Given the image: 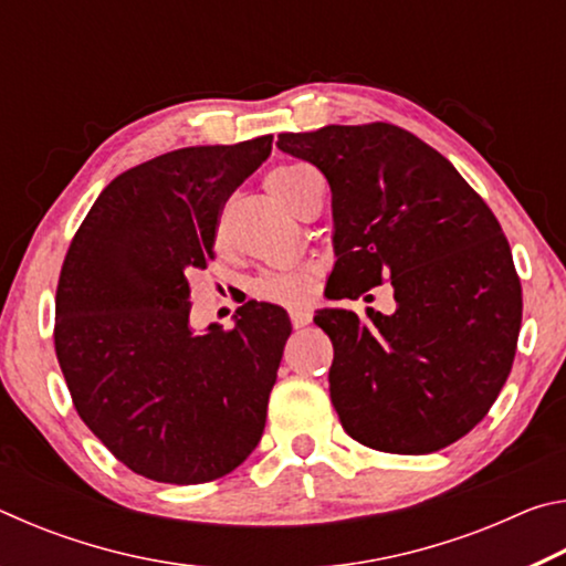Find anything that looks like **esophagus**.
Instances as JSON below:
<instances>
[{"instance_id":"obj_1","label":"esophagus","mask_w":566,"mask_h":566,"mask_svg":"<svg viewBox=\"0 0 566 566\" xmlns=\"http://www.w3.org/2000/svg\"><path fill=\"white\" fill-rule=\"evenodd\" d=\"M290 317H292L294 329H302L312 322V312H310V306L296 304V306H290Z\"/></svg>"}]
</instances>
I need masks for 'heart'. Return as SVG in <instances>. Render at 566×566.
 Here are the masks:
<instances>
[{
	"instance_id": "1",
	"label": "heart",
	"mask_w": 566,
	"mask_h": 566,
	"mask_svg": "<svg viewBox=\"0 0 566 566\" xmlns=\"http://www.w3.org/2000/svg\"><path fill=\"white\" fill-rule=\"evenodd\" d=\"M310 169L306 165H282L274 167L266 177V185L274 191L276 197H282L286 205L294 197L296 187H300V179L304 171ZM312 286V272L310 270H282V272H264L256 276L254 292L266 302L276 304H294L306 296Z\"/></svg>"
}]
</instances>
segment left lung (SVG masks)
<instances>
[{
    "mask_svg": "<svg viewBox=\"0 0 566 566\" xmlns=\"http://www.w3.org/2000/svg\"><path fill=\"white\" fill-rule=\"evenodd\" d=\"M276 147L329 181L332 300L391 282L395 314L317 312L329 397L359 444L429 454L486 417L512 371L522 284L482 197L437 149L387 122L280 134Z\"/></svg>",
    "mask_w": 566,
    "mask_h": 566,
    "instance_id": "obj_1",
    "label": "left lung"
}]
</instances>
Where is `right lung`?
<instances>
[{
  "mask_svg": "<svg viewBox=\"0 0 566 566\" xmlns=\"http://www.w3.org/2000/svg\"><path fill=\"white\" fill-rule=\"evenodd\" d=\"M270 151L266 134L132 167L66 249L54 349L72 405L122 464L155 482H212L262 439L290 317L247 302L232 329L195 334L187 276L214 260L227 199Z\"/></svg>",
  "mask_w": 566,
  "mask_h": 566,
  "instance_id": "add662e5",
  "label": "right lung"
}]
</instances>
